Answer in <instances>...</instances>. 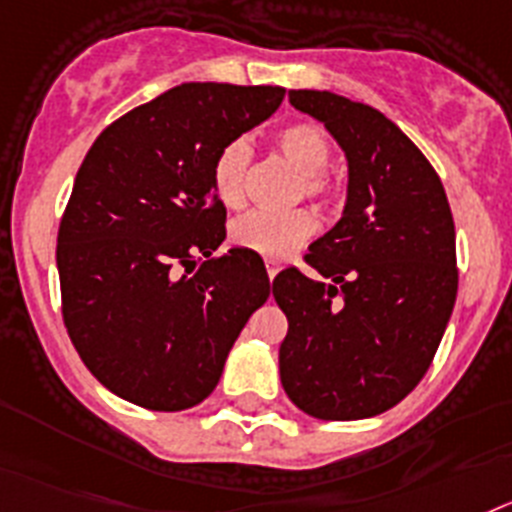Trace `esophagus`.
Masks as SVG:
<instances>
[{"label":"esophagus","instance_id":"1","mask_svg":"<svg viewBox=\"0 0 512 512\" xmlns=\"http://www.w3.org/2000/svg\"><path fill=\"white\" fill-rule=\"evenodd\" d=\"M265 268H268V278H270V281H273L275 275H278V270H281V268H278V262H273V260L265 262Z\"/></svg>","mask_w":512,"mask_h":512}]
</instances>
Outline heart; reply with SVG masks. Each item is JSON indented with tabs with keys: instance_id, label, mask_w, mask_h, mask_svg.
I'll list each match as a JSON object with an SVG mask.
<instances>
[{
	"instance_id": "1",
	"label": "heart",
	"mask_w": 512,
	"mask_h": 512,
	"mask_svg": "<svg viewBox=\"0 0 512 512\" xmlns=\"http://www.w3.org/2000/svg\"><path fill=\"white\" fill-rule=\"evenodd\" d=\"M275 144L283 157L301 172L299 195L317 208H327L337 198V185L327 172L332 159V141L317 123H291L281 128ZM252 162V144L247 136L226 141L211 162V188L226 208L244 203L247 172ZM314 231V221L304 211H252L239 216L229 229L231 244L250 250L265 260H286Z\"/></svg>"
}]
</instances>
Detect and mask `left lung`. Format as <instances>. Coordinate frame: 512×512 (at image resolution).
<instances>
[{
    "mask_svg": "<svg viewBox=\"0 0 512 512\" xmlns=\"http://www.w3.org/2000/svg\"><path fill=\"white\" fill-rule=\"evenodd\" d=\"M348 159L342 219L309 244L306 265L275 275L288 317L281 381L319 420H363L402 402L441 345L459 288L456 229L441 177L394 123L335 92L291 90Z\"/></svg>",
    "mask_w": 512,
    "mask_h": 512,
    "instance_id": "left-lung-1",
    "label": "left lung"
}]
</instances>
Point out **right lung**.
<instances>
[{"label":"right lung","mask_w":512,"mask_h":512,"mask_svg":"<svg viewBox=\"0 0 512 512\" xmlns=\"http://www.w3.org/2000/svg\"><path fill=\"white\" fill-rule=\"evenodd\" d=\"M283 87L188 82L110 123L87 151L59 226L61 311L84 366L146 410L216 389L270 296L260 255L231 247L211 162L278 110Z\"/></svg>","instance_id":"obj_1"}]
</instances>
